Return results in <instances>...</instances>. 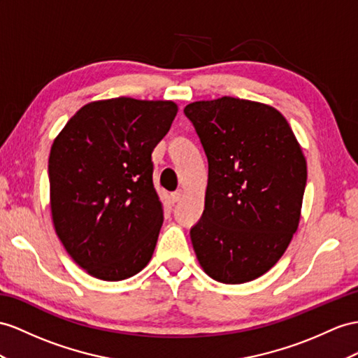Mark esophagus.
<instances>
[{
  "label": "esophagus",
  "instance_id": "esophagus-1",
  "mask_svg": "<svg viewBox=\"0 0 358 358\" xmlns=\"http://www.w3.org/2000/svg\"><path fill=\"white\" fill-rule=\"evenodd\" d=\"M171 198H172L173 203H178V201L182 198V190H177V192H173V194L171 195Z\"/></svg>",
  "mask_w": 358,
  "mask_h": 358
}]
</instances>
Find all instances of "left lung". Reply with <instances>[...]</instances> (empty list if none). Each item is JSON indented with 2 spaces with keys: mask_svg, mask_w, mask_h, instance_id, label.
Segmentation results:
<instances>
[{
  "mask_svg": "<svg viewBox=\"0 0 358 358\" xmlns=\"http://www.w3.org/2000/svg\"><path fill=\"white\" fill-rule=\"evenodd\" d=\"M208 162L204 212L190 239L204 272L248 282L277 263L298 230L307 163L277 108L222 96L185 107Z\"/></svg>",
  "mask_w": 358,
  "mask_h": 358,
  "instance_id": "1",
  "label": "left lung"
}]
</instances>
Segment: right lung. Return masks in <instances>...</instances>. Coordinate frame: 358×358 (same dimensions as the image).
Listing matches in <instances>:
<instances>
[{
	"mask_svg": "<svg viewBox=\"0 0 358 358\" xmlns=\"http://www.w3.org/2000/svg\"><path fill=\"white\" fill-rule=\"evenodd\" d=\"M177 112L172 101H95L54 139L52 224L68 254L92 277L121 281L150 263L163 224L151 154Z\"/></svg>",
	"mask_w": 358,
	"mask_h": 358,
	"instance_id": "obj_1",
	"label": "right lung"
}]
</instances>
